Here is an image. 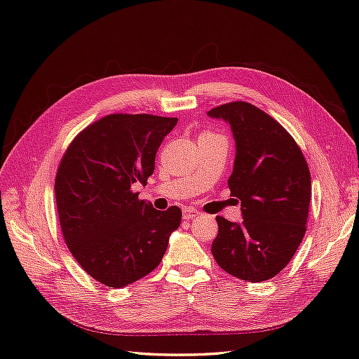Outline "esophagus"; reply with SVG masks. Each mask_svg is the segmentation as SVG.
Listing matches in <instances>:
<instances>
[{
  "mask_svg": "<svg viewBox=\"0 0 359 359\" xmlns=\"http://www.w3.org/2000/svg\"><path fill=\"white\" fill-rule=\"evenodd\" d=\"M199 215H201V214H199L198 210L191 209V208H185L184 209V220H193V218H196Z\"/></svg>",
  "mask_w": 359,
  "mask_h": 359,
  "instance_id": "34e87169",
  "label": "esophagus"
}]
</instances>
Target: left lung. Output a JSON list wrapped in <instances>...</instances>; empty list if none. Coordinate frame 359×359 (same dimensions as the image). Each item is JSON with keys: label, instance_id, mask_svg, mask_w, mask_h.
Returning a JSON list of instances; mask_svg holds the SVG:
<instances>
[{"label": "left lung", "instance_id": "1", "mask_svg": "<svg viewBox=\"0 0 359 359\" xmlns=\"http://www.w3.org/2000/svg\"><path fill=\"white\" fill-rule=\"evenodd\" d=\"M231 126L236 142L231 194L242 222L217 217L212 255L223 271L247 282L276 277L306 234L311 172L301 149L280 123L244 101L208 112Z\"/></svg>", "mask_w": 359, "mask_h": 359}]
</instances>
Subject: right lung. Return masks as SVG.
<instances>
[{
  "mask_svg": "<svg viewBox=\"0 0 359 359\" xmlns=\"http://www.w3.org/2000/svg\"><path fill=\"white\" fill-rule=\"evenodd\" d=\"M177 118L112 114L66 150L55 179L60 224L72 257L95 280L123 288L160 264L182 210H156L131 187L154 174L158 147Z\"/></svg>",
  "mask_w": 359,
  "mask_h": 359,
  "instance_id": "right-lung-1",
  "label": "right lung"
}]
</instances>
